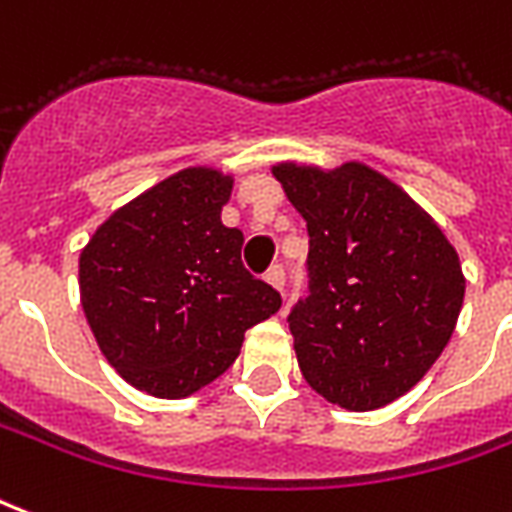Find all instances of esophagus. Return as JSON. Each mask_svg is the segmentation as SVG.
Segmentation results:
<instances>
[{"mask_svg":"<svg viewBox=\"0 0 512 512\" xmlns=\"http://www.w3.org/2000/svg\"><path fill=\"white\" fill-rule=\"evenodd\" d=\"M266 282L271 287H276L279 293H285V268L282 266H271L266 271Z\"/></svg>","mask_w":512,"mask_h":512,"instance_id":"esophagus-1","label":"esophagus"}]
</instances>
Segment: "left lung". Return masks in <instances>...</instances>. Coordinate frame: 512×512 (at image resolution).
<instances>
[{"label":"left lung","mask_w":512,"mask_h":512,"mask_svg":"<svg viewBox=\"0 0 512 512\" xmlns=\"http://www.w3.org/2000/svg\"><path fill=\"white\" fill-rule=\"evenodd\" d=\"M306 219V298L287 314L304 380L344 410L391 404L429 372L464 301L456 249L393 181L361 162L276 165Z\"/></svg>","instance_id":"obj_1"}]
</instances>
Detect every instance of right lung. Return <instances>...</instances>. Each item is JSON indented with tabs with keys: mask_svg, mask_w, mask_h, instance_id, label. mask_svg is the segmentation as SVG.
Returning <instances> with one entry per match:
<instances>
[{
	"mask_svg": "<svg viewBox=\"0 0 512 512\" xmlns=\"http://www.w3.org/2000/svg\"><path fill=\"white\" fill-rule=\"evenodd\" d=\"M233 181L187 168L97 227L81 252V304L124 380L181 399L238 358L246 328L282 295L241 263L244 233L222 225Z\"/></svg>",
	"mask_w": 512,
	"mask_h": 512,
	"instance_id": "1",
	"label": "right lung"
}]
</instances>
